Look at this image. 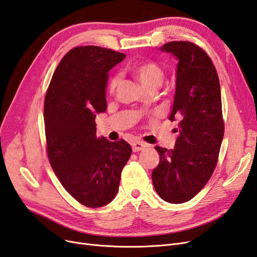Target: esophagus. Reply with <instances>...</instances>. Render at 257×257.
<instances>
[{
	"label": "esophagus",
	"instance_id": "1",
	"mask_svg": "<svg viewBox=\"0 0 257 257\" xmlns=\"http://www.w3.org/2000/svg\"><path fill=\"white\" fill-rule=\"evenodd\" d=\"M132 147H133V151L134 152H138V151L144 150L145 148L148 147V145L145 144V143H142V142H136V143H134L133 145H132Z\"/></svg>",
	"mask_w": 257,
	"mask_h": 257
}]
</instances>
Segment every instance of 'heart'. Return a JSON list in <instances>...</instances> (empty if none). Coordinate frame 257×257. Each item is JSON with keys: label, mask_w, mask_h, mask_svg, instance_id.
<instances>
[{"label": "heart", "mask_w": 257, "mask_h": 257, "mask_svg": "<svg viewBox=\"0 0 257 257\" xmlns=\"http://www.w3.org/2000/svg\"><path fill=\"white\" fill-rule=\"evenodd\" d=\"M131 73L138 82L142 84V87L147 90H157L164 81L165 72L159 64L151 61L141 62L132 66ZM120 83V76L113 75L109 83H108V90L110 93H113Z\"/></svg>", "instance_id": "obj_1"}]
</instances>
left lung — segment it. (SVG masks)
Returning <instances> with one entry per match:
<instances>
[{"label":"left lung","mask_w":257,"mask_h":257,"mask_svg":"<svg viewBox=\"0 0 257 257\" xmlns=\"http://www.w3.org/2000/svg\"><path fill=\"white\" fill-rule=\"evenodd\" d=\"M161 51L178 60L170 121H179L174 149L157 146L160 163L152 172L162 199L182 204L192 199L212 176L224 135L220 81L208 54L190 42H169Z\"/></svg>","instance_id":"8db88e82"}]
</instances>
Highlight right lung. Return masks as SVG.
<instances>
[{
    "label": "right lung",
    "mask_w": 257,
    "mask_h": 257,
    "mask_svg": "<svg viewBox=\"0 0 257 257\" xmlns=\"http://www.w3.org/2000/svg\"><path fill=\"white\" fill-rule=\"evenodd\" d=\"M125 54L98 46L69 50L53 73L44 105L50 165L61 184L83 206L103 207L115 197L132 154L121 139L96 137V113L107 108L108 72Z\"/></svg>",
    "instance_id": "add662e5"
}]
</instances>
